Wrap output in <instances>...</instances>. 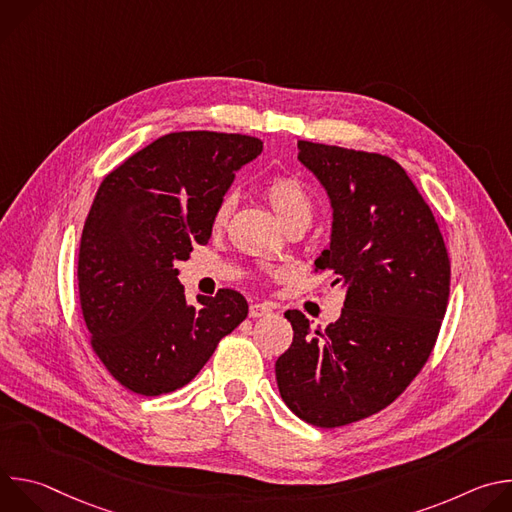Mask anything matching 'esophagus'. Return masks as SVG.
<instances>
[{"instance_id":"esophagus-1","label":"esophagus","mask_w":512,"mask_h":512,"mask_svg":"<svg viewBox=\"0 0 512 512\" xmlns=\"http://www.w3.org/2000/svg\"><path fill=\"white\" fill-rule=\"evenodd\" d=\"M267 314H271V306H267V304H251L249 306V316L251 318H261V316H267Z\"/></svg>"}]
</instances>
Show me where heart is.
<instances>
[{"instance_id": "heart-1", "label": "heart", "mask_w": 512, "mask_h": 512, "mask_svg": "<svg viewBox=\"0 0 512 512\" xmlns=\"http://www.w3.org/2000/svg\"><path fill=\"white\" fill-rule=\"evenodd\" d=\"M265 196L283 225L294 221V218H306V221L310 223L314 202H312V196H310L308 188L304 186V182L298 180L296 176H285V174L273 176L265 184ZM231 204H233L231 196H225L221 200V204L216 206V212H214L216 225H223L227 221V216L231 212Z\"/></svg>"}]
</instances>
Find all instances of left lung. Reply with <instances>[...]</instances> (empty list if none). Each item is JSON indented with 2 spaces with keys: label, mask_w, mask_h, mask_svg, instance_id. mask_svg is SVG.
Returning <instances> with one entry per match:
<instances>
[{
  "label": "left lung",
  "mask_w": 512,
  "mask_h": 512,
  "mask_svg": "<svg viewBox=\"0 0 512 512\" xmlns=\"http://www.w3.org/2000/svg\"><path fill=\"white\" fill-rule=\"evenodd\" d=\"M298 160L332 204L316 271L346 285L340 318L312 330L287 310L294 342L277 358L285 405L316 427H340L391 405L427 362L450 298V257L407 172L381 154L298 141Z\"/></svg>",
  "instance_id": "left-lung-1"
}]
</instances>
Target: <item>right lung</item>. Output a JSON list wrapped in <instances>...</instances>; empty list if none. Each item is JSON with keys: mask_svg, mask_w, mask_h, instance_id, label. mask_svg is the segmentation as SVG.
<instances>
[{"mask_svg": "<svg viewBox=\"0 0 512 512\" xmlns=\"http://www.w3.org/2000/svg\"><path fill=\"white\" fill-rule=\"evenodd\" d=\"M263 141L241 133H168L101 182L79 249V298L91 346L131 393L188 385L249 312L235 289L186 302L176 261L206 245L214 212Z\"/></svg>", "mask_w": 512, "mask_h": 512, "instance_id": "obj_1", "label": "right lung"}]
</instances>
